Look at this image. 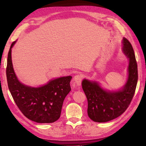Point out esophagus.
I'll list each match as a JSON object with an SVG mask.
<instances>
[{
	"label": "esophagus",
	"mask_w": 146,
	"mask_h": 146,
	"mask_svg": "<svg viewBox=\"0 0 146 146\" xmlns=\"http://www.w3.org/2000/svg\"><path fill=\"white\" fill-rule=\"evenodd\" d=\"M82 78H83V75H77L74 76L73 78V81L75 82V83L76 84V85L80 86L81 85L82 81Z\"/></svg>",
	"instance_id": "1"
}]
</instances>
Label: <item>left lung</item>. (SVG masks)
I'll use <instances>...</instances> for the list:
<instances>
[{
  "label": "left lung",
  "instance_id": "8db88e82",
  "mask_svg": "<svg viewBox=\"0 0 146 146\" xmlns=\"http://www.w3.org/2000/svg\"><path fill=\"white\" fill-rule=\"evenodd\" d=\"M122 44V52L129 61L128 78L122 88L106 90L97 82L86 79L82 81V88L88 100V115L94 122H106L119 117L128 108L135 94L138 80L135 53L126 38H123Z\"/></svg>",
  "mask_w": 146,
  "mask_h": 146
}]
</instances>
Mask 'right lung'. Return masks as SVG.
I'll list each match as a JSON object with an SVG mask.
<instances>
[{"label":"right lung","instance_id":"obj_1","mask_svg":"<svg viewBox=\"0 0 146 146\" xmlns=\"http://www.w3.org/2000/svg\"><path fill=\"white\" fill-rule=\"evenodd\" d=\"M9 49L6 68L8 87L15 104L27 119L37 123H52L60 117L66 96L71 91L72 76H63L49 80L47 84L32 87L23 84L18 80L12 63Z\"/></svg>","mask_w":146,"mask_h":146}]
</instances>
